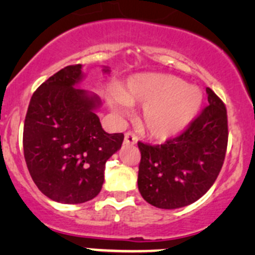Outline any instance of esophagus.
Returning <instances> with one entry per match:
<instances>
[{"label": "esophagus", "instance_id": "1", "mask_svg": "<svg viewBox=\"0 0 255 255\" xmlns=\"http://www.w3.org/2000/svg\"><path fill=\"white\" fill-rule=\"evenodd\" d=\"M137 142H138V138L134 133H132V132L126 133V135H125V143L126 144H135Z\"/></svg>", "mask_w": 255, "mask_h": 255}]
</instances>
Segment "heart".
I'll return each instance as SVG.
<instances>
[{
    "label": "heart",
    "instance_id": "obj_1",
    "mask_svg": "<svg viewBox=\"0 0 255 255\" xmlns=\"http://www.w3.org/2000/svg\"><path fill=\"white\" fill-rule=\"evenodd\" d=\"M116 116H125L128 107L143 105L142 123L156 139L180 134L195 120L202 105V92L184 80L166 74H138L128 79L118 94L109 96Z\"/></svg>",
    "mask_w": 255,
    "mask_h": 255
}]
</instances>
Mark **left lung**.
Wrapping results in <instances>:
<instances>
[{"label": "left lung", "instance_id": "1", "mask_svg": "<svg viewBox=\"0 0 255 255\" xmlns=\"http://www.w3.org/2000/svg\"><path fill=\"white\" fill-rule=\"evenodd\" d=\"M208 106L182 134L161 145L138 143V189L148 204L175 210L194 204L217 179L228 140L227 111L207 87Z\"/></svg>", "mask_w": 255, "mask_h": 255}]
</instances>
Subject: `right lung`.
<instances>
[{"label": "right lung", "instance_id": "add662e5", "mask_svg": "<svg viewBox=\"0 0 255 255\" xmlns=\"http://www.w3.org/2000/svg\"><path fill=\"white\" fill-rule=\"evenodd\" d=\"M102 73L110 75L109 66ZM82 65L61 69L33 94L23 129L27 168L38 189L60 204H82L101 191L106 161L121 149L122 133L105 132L101 99L79 89Z\"/></svg>", "mask_w": 255, "mask_h": 255}]
</instances>
